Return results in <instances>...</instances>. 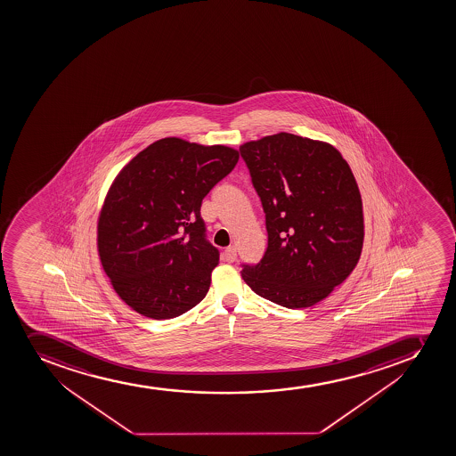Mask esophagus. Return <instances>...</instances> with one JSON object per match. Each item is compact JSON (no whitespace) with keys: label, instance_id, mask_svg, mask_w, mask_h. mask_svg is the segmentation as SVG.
<instances>
[{"label":"esophagus","instance_id":"obj_1","mask_svg":"<svg viewBox=\"0 0 456 456\" xmlns=\"http://www.w3.org/2000/svg\"><path fill=\"white\" fill-rule=\"evenodd\" d=\"M236 257H238V253H236L235 247H229V248H225V251H224L225 262H229V263L236 262Z\"/></svg>","mask_w":456,"mask_h":456}]
</instances>
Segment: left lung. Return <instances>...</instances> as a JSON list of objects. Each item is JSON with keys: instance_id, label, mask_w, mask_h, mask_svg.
Listing matches in <instances>:
<instances>
[{"instance_id": "obj_1", "label": "left lung", "mask_w": 456, "mask_h": 456, "mask_svg": "<svg viewBox=\"0 0 456 456\" xmlns=\"http://www.w3.org/2000/svg\"><path fill=\"white\" fill-rule=\"evenodd\" d=\"M240 151L267 231L266 253L242 266V280L281 306H314L360 260L364 218L355 176L333 145L287 132L245 142Z\"/></svg>"}]
</instances>
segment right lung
<instances>
[{"mask_svg":"<svg viewBox=\"0 0 456 456\" xmlns=\"http://www.w3.org/2000/svg\"><path fill=\"white\" fill-rule=\"evenodd\" d=\"M238 160L231 147L172 136L118 172L98 218V253L127 306L169 320L202 302L220 253L205 238L200 207Z\"/></svg>","mask_w":456,"mask_h":456,"instance_id":"right-lung-1","label":"right lung"}]
</instances>
